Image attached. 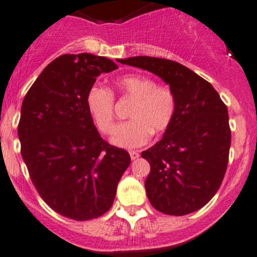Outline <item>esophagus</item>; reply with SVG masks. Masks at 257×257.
<instances>
[{
    "mask_svg": "<svg viewBox=\"0 0 257 257\" xmlns=\"http://www.w3.org/2000/svg\"><path fill=\"white\" fill-rule=\"evenodd\" d=\"M129 155H131L132 160H137V159L139 158V153H138V151H136V150L129 151Z\"/></svg>",
    "mask_w": 257,
    "mask_h": 257,
    "instance_id": "obj_1",
    "label": "esophagus"
}]
</instances>
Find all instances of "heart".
Listing matches in <instances>:
<instances>
[{
  "label": "heart",
  "mask_w": 257,
  "mask_h": 257,
  "mask_svg": "<svg viewBox=\"0 0 257 257\" xmlns=\"http://www.w3.org/2000/svg\"><path fill=\"white\" fill-rule=\"evenodd\" d=\"M124 97L133 99L129 109L131 120L117 125L110 142L124 149L147 144L151 133L163 134L171 126L177 109L174 91L144 75H126L117 80ZM86 107L94 125L101 133H109L114 124V94L109 88L93 85L86 94Z\"/></svg>",
  "instance_id": "obj_1"
}]
</instances>
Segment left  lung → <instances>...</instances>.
Returning a JSON list of instances; mask_svg holds the SVG:
<instances>
[{
  "label": "left lung",
  "instance_id": "1",
  "mask_svg": "<svg viewBox=\"0 0 257 257\" xmlns=\"http://www.w3.org/2000/svg\"><path fill=\"white\" fill-rule=\"evenodd\" d=\"M119 61L158 75L176 96L171 126L142 153L150 164L145 191L151 206L169 215L201 209L219 190L228 166V108L208 81L182 64L151 56Z\"/></svg>",
  "mask_w": 257,
  "mask_h": 257
}]
</instances>
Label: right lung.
Returning <instances> with one entry per match:
<instances>
[{
    "label": "right lung",
    "instance_id": "1",
    "mask_svg": "<svg viewBox=\"0 0 257 257\" xmlns=\"http://www.w3.org/2000/svg\"><path fill=\"white\" fill-rule=\"evenodd\" d=\"M118 69L104 56L65 54L43 70L23 99L18 137L29 176L43 201L74 220L112 207L128 151L99 136L86 94L102 72Z\"/></svg>",
    "mask_w": 257,
    "mask_h": 257
}]
</instances>
